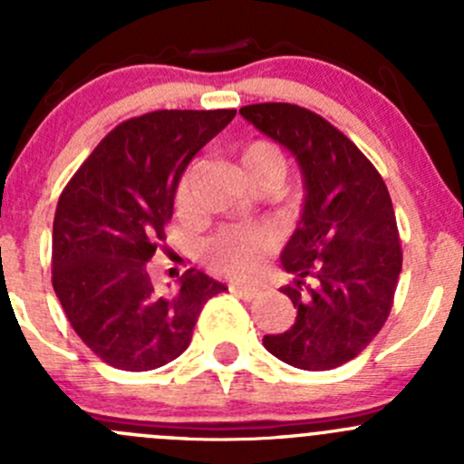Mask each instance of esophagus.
Listing matches in <instances>:
<instances>
[{
    "label": "esophagus",
    "instance_id": "1",
    "mask_svg": "<svg viewBox=\"0 0 464 464\" xmlns=\"http://www.w3.org/2000/svg\"><path fill=\"white\" fill-rule=\"evenodd\" d=\"M231 292L245 298V301H254V298H258L260 289L254 287V285H231Z\"/></svg>",
    "mask_w": 464,
    "mask_h": 464
}]
</instances>
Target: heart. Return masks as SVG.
<instances>
[{"instance_id":"heart-1","label":"heart","mask_w":464,"mask_h":464,"mask_svg":"<svg viewBox=\"0 0 464 464\" xmlns=\"http://www.w3.org/2000/svg\"><path fill=\"white\" fill-rule=\"evenodd\" d=\"M240 166L245 177L251 175H271L280 181L285 172V161L274 145L265 141H256L246 145L240 157ZM190 184H193V170L184 175L177 188V204L181 208L188 206ZM266 249V240L262 233L245 231V228H227L218 233L213 240L206 245V258L218 271L231 276H245L258 266L262 251Z\"/></svg>"}]
</instances>
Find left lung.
I'll list each match as a JSON object with an SVG mask.
<instances>
[{
	"mask_svg": "<svg viewBox=\"0 0 464 464\" xmlns=\"http://www.w3.org/2000/svg\"><path fill=\"white\" fill-rule=\"evenodd\" d=\"M271 141L296 157L303 208L280 251L294 285L296 321L265 334L274 357L301 371H332L357 357L391 314L401 249L382 175L362 150L314 111L289 102L240 110Z\"/></svg>",
	"mask_w": 464,
	"mask_h": 464,
	"instance_id": "obj_1",
	"label": "left lung"
}]
</instances>
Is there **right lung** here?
Segmentation results:
<instances>
[{
    "label": "right lung",
    "mask_w": 464,
    "mask_h": 464,
    "mask_svg": "<svg viewBox=\"0 0 464 464\" xmlns=\"http://www.w3.org/2000/svg\"><path fill=\"white\" fill-rule=\"evenodd\" d=\"M236 110H161L111 130L63 190L53 219V289L64 314L110 366L154 371L193 339L219 280L188 269L157 287L148 260L172 218L181 175Z\"/></svg>",
    "instance_id": "1"
}]
</instances>
